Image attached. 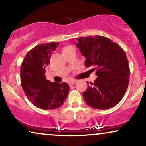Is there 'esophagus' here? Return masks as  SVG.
<instances>
[{
  "label": "esophagus",
  "mask_w": 146,
  "mask_h": 146,
  "mask_svg": "<svg viewBox=\"0 0 146 146\" xmlns=\"http://www.w3.org/2000/svg\"><path fill=\"white\" fill-rule=\"evenodd\" d=\"M76 82H77V80H71V81H70L69 82H68V84H69L70 86H71V85L75 84Z\"/></svg>",
  "instance_id": "obj_1"
}]
</instances>
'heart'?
Masks as SVG:
<instances>
[{
	"label": "heart",
	"instance_id": "obj_1",
	"mask_svg": "<svg viewBox=\"0 0 146 146\" xmlns=\"http://www.w3.org/2000/svg\"><path fill=\"white\" fill-rule=\"evenodd\" d=\"M66 47H68V46H66Z\"/></svg>",
	"mask_w": 146,
	"mask_h": 146
}]
</instances>
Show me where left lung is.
<instances>
[{
	"label": "left lung",
	"mask_w": 146,
	"mask_h": 146,
	"mask_svg": "<svg viewBox=\"0 0 146 146\" xmlns=\"http://www.w3.org/2000/svg\"><path fill=\"white\" fill-rule=\"evenodd\" d=\"M76 46L86 58L85 66L94 67L90 70H96L98 76L82 93L86 104L98 110L116 106L124 96L129 84L130 68L125 51L117 43L101 36L79 38Z\"/></svg>",
	"instance_id": "obj_1"
}]
</instances>
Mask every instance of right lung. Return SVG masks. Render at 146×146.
Wrapping results in <instances>:
<instances>
[{
	"label": "right lung",
	"mask_w": 146,
	"mask_h": 146,
	"mask_svg": "<svg viewBox=\"0 0 146 146\" xmlns=\"http://www.w3.org/2000/svg\"><path fill=\"white\" fill-rule=\"evenodd\" d=\"M59 42L41 44L30 50L21 67V86L33 105L43 110L62 106L69 92L66 82H52L45 77V68L50 64L52 51Z\"/></svg>",
	"instance_id": "add662e5"
}]
</instances>
